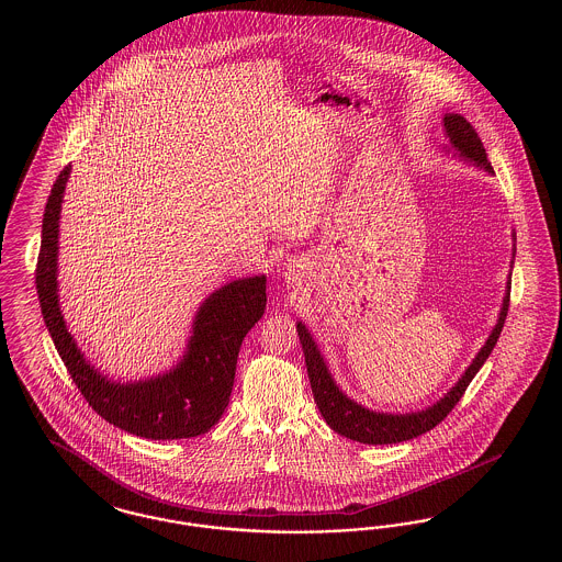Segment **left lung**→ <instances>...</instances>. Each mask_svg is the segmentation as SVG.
I'll return each instance as SVG.
<instances>
[{
	"mask_svg": "<svg viewBox=\"0 0 562 562\" xmlns=\"http://www.w3.org/2000/svg\"><path fill=\"white\" fill-rule=\"evenodd\" d=\"M445 131L449 134V140H451L454 151H459V156L463 160L470 161L474 166H481L482 170H486V172H493V166H491V161L486 158V151L482 147L481 136L476 134L474 126L463 115L447 113L445 115ZM509 284L512 282L508 280V293L504 296L499 321L495 324V328L491 330L486 344L476 353V358L472 360V364L465 369V373L461 374V379L454 383L451 392L445 394V398H440L436 404H431L424 411H417V413H402V415L376 413V411H369L362 404L348 398L337 387L335 379L328 373L326 362L321 356V349L316 346V341L312 339L305 324L296 322V333H299V341H301L303 353H305V364H307L314 401H316V406L321 408L324 422L337 434L346 436L349 440L362 442V445H396V442L417 438L429 429L436 428L453 411L454 404L461 401V396L465 394L474 374L481 371L488 353L495 348V344L502 335L506 316H508Z\"/></svg>",
	"mask_w": 562,
	"mask_h": 562,
	"instance_id": "8db88e82",
	"label": "left lung"
}]
</instances>
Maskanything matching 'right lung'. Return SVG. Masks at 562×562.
<instances>
[{
	"label": "right lung",
	"mask_w": 562,
	"mask_h": 562,
	"mask_svg": "<svg viewBox=\"0 0 562 562\" xmlns=\"http://www.w3.org/2000/svg\"><path fill=\"white\" fill-rule=\"evenodd\" d=\"M69 172L71 166L60 170L48 195L35 268L42 316L58 356L81 396L115 428L151 440L209 431L229 404L241 341L266 312V276L234 280L200 305L188 351L175 369L145 381H111L83 358L58 307V218Z\"/></svg>",
	"instance_id": "1"
}]
</instances>
